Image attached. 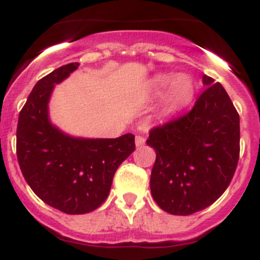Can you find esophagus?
I'll return each instance as SVG.
<instances>
[{"label": "esophagus", "mask_w": 260, "mask_h": 260, "mask_svg": "<svg viewBox=\"0 0 260 260\" xmlns=\"http://www.w3.org/2000/svg\"><path fill=\"white\" fill-rule=\"evenodd\" d=\"M135 143H136V146H143L144 144H145V139H144L143 136H136Z\"/></svg>", "instance_id": "obj_1"}]
</instances>
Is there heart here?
I'll return each instance as SVG.
<instances>
[{
  "mask_svg": "<svg viewBox=\"0 0 260 260\" xmlns=\"http://www.w3.org/2000/svg\"><path fill=\"white\" fill-rule=\"evenodd\" d=\"M150 89L162 95L166 92V106L171 111H178L191 105L196 94V83L188 74H158L150 81Z\"/></svg>",
  "mask_w": 260,
  "mask_h": 260,
  "instance_id": "b5f03b06",
  "label": "heart"
}]
</instances>
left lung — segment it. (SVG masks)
<instances>
[{
	"instance_id": "8db88e82",
	"label": "left lung",
	"mask_w": 260,
	"mask_h": 260,
	"mask_svg": "<svg viewBox=\"0 0 260 260\" xmlns=\"http://www.w3.org/2000/svg\"><path fill=\"white\" fill-rule=\"evenodd\" d=\"M207 89L188 114L150 131L155 150L150 191L159 208L188 216L213 204L229 186L239 158V115L221 83Z\"/></svg>"
}]
</instances>
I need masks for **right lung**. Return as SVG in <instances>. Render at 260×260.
Masks as SVG:
<instances>
[{"label": "right lung", "instance_id": "add662e5", "mask_svg": "<svg viewBox=\"0 0 260 260\" xmlns=\"http://www.w3.org/2000/svg\"><path fill=\"white\" fill-rule=\"evenodd\" d=\"M78 65L60 67L36 82L17 127V157L24 179L46 204L68 214L98 208L110 193L115 171L136 148L132 133L117 139H83L52 124V91Z\"/></svg>", "mask_w": 260, "mask_h": 260}]
</instances>
